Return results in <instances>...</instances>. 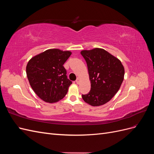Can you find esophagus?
Here are the masks:
<instances>
[{
	"label": "esophagus",
	"instance_id": "esophagus-1",
	"mask_svg": "<svg viewBox=\"0 0 154 154\" xmlns=\"http://www.w3.org/2000/svg\"><path fill=\"white\" fill-rule=\"evenodd\" d=\"M80 78H77L76 80V82L77 84H79V83H80Z\"/></svg>",
	"mask_w": 154,
	"mask_h": 154
}]
</instances>
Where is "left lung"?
<instances>
[{"label":"left lung","instance_id":"obj_1","mask_svg":"<svg viewBox=\"0 0 154 154\" xmlns=\"http://www.w3.org/2000/svg\"><path fill=\"white\" fill-rule=\"evenodd\" d=\"M87 62L91 91L82 98L87 103L98 106L109 102L119 91L123 81L125 69L120 60L103 49L83 50Z\"/></svg>","mask_w":154,"mask_h":154}]
</instances>
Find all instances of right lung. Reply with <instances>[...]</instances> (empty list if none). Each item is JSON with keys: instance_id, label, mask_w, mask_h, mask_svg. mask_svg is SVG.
Returning <instances> with one entry per match:
<instances>
[{"instance_id": "right-lung-1", "label": "right lung", "mask_w": 154, "mask_h": 154, "mask_svg": "<svg viewBox=\"0 0 154 154\" xmlns=\"http://www.w3.org/2000/svg\"><path fill=\"white\" fill-rule=\"evenodd\" d=\"M69 51L50 49L31 58L26 66L29 84L41 100L49 103L63 99L72 84L63 65L71 55Z\"/></svg>"}]
</instances>
